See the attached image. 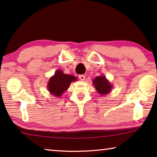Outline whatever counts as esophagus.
I'll return each instance as SVG.
<instances>
[{
  "instance_id": "34e87169",
  "label": "esophagus",
  "mask_w": 157,
  "mask_h": 157,
  "mask_svg": "<svg viewBox=\"0 0 157 157\" xmlns=\"http://www.w3.org/2000/svg\"><path fill=\"white\" fill-rule=\"evenodd\" d=\"M79 78L80 80L84 81V79H85V75H79Z\"/></svg>"
}]
</instances>
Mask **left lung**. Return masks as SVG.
Segmentation results:
<instances>
[{
	"label": "left lung",
	"mask_w": 157,
	"mask_h": 157,
	"mask_svg": "<svg viewBox=\"0 0 157 157\" xmlns=\"http://www.w3.org/2000/svg\"><path fill=\"white\" fill-rule=\"evenodd\" d=\"M93 83L96 91L101 95H105L110 93L113 88L110 82L105 78V76L103 75L96 77L93 80Z\"/></svg>",
	"instance_id": "8db88e82"
}]
</instances>
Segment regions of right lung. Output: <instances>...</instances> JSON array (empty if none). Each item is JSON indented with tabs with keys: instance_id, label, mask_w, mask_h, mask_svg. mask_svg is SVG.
<instances>
[{
	"instance_id": "right-lung-1",
	"label": "right lung",
	"mask_w": 157,
	"mask_h": 157,
	"mask_svg": "<svg viewBox=\"0 0 157 157\" xmlns=\"http://www.w3.org/2000/svg\"><path fill=\"white\" fill-rule=\"evenodd\" d=\"M77 80V78L71 75L64 74L61 70L56 71L54 75L49 79L47 84L48 91L52 95L59 97L68 89L72 82Z\"/></svg>"
}]
</instances>
